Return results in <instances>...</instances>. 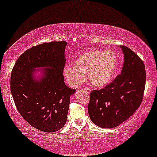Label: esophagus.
<instances>
[{
    "label": "esophagus",
    "mask_w": 157,
    "mask_h": 157,
    "mask_svg": "<svg viewBox=\"0 0 157 157\" xmlns=\"http://www.w3.org/2000/svg\"><path fill=\"white\" fill-rule=\"evenodd\" d=\"M84 91H86V92H88V93H90L91 90H90V89H89V88H86V89H84Z\"/></svg>",
    "instance_id": "obj_1"
}]
</instances>
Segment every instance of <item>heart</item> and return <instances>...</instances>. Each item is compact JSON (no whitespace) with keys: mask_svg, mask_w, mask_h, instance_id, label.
Masks as SVG:
<instances>
[{"mask_svg":"<svg viewBox=\"0 0 157 157\" xmlns=\"http://www.w3.org/2000/svg\"><path fill=\"white\" fill-rule=\"evenodd\" d=\"M74 66H66L63 75L74 88L80 86L85 81V74L88 73V80L94 87L103 88L114 78L118 67V58L111 50H91L82 54L74 61Z\"/></svg>","mask_w":157,"mask_h":157,"instance_id":"obj_1","label":"heart"}]
</instances>
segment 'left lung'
Segmentation results:
<instances>
[{"label":"left lung","mask_w":157,"mask_h":157,"mask_svg":"<svg viewBox=\"0 0 157 157\" xmlns=\"http://www.w3.org/2000/svg\"><path fill=\"white\" fill-rule=\"evenodd\" d=\"M124 54L121 74L104 89L90 94V119L102 128H112L125 122L141 104L145 87V68L136 54L120 46Z\"/></svg>","instance_id":"8db88e82"}]
</instances>
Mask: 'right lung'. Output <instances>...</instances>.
<instances>
[{
    "label": "right lung",
    "mask_w": 157,
    "mask_h": 157,
    "mask_svg": "<svg viewBox=\"0 0 157 157\" xmlns=\"http://www.w3.org/2000/svg\"><path fill=\"white\" fill-rule=\"evenodd\" d=\"M66 41H52L26 50L16 61L11 74V92L16 108L26 121L44 132L62 128L67 120L70 97L63 75ZM44 67L40 78L35 70Z\"/></svg>",
    "instance_id": "obj_1"
}]
</instances>
